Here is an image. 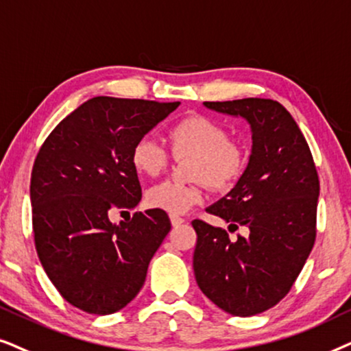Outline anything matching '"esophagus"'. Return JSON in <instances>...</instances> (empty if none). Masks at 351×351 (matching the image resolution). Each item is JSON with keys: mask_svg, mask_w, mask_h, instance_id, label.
<instances>
[{"mask_svg": "<svg viewBox=\"0 0 351 351\" xmlns=\"http://www.w3.org/2000/svg\"><path fill=\"white\" fill-rule=\"evenodd\" d=\"M170 221L173 226H180V224L184 223V218L178 217V215H170Z\"/></svg>", "mask_w": 351, "mask_h": 351, "instance_id": "34e87169", "label": "esophagus"}]
</instances>
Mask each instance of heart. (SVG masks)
Instances as JSON below:
<instances>
[{"label": "heart", "mask_w": 351, "mask_h": 351, "mask_svg": "<svg viewBox=\"0 0 351 351\" xmlns=\"http://www.w3.org/2000/svg\"><path fill=\"white\" fill-rule=\"evenodd\" d=\"M170 138L176 156L194 157L191 163V178L197 181L191 184L163 181L152 186L146 193V202L151 208L171 215L186 213L205 199V181L215 189H230L245 170L244 147L231 141L224 125L207 115L184 117L173 125ZM168 160L170 154L154 134H143L133 144V167L143 175H160Z\"/></svg>", "instance_id": "b5f03b06"}]
</instances>
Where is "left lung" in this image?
Instances as JSON below:
<instances>
[{
    "label": "left lung",
    "mask_w": 351,
    "mask_h": 351,
    "mask_svg": "<svg viewBox=\"0 0 351 351\" xmlns=\"http://www.w3.org/2000/svg\"><path fill=\"white\" fill-rule=\"evenodd\" d=\"M250 127L244 173L207 212L244 226L231 241L221 228L194 219L195 281L204 295L232 316H254L286 297L310 255L316 236L319 180L310 147L292 115L273 99L204 102Z\"/></svg>",
    "instance_id": "8db88e82"
}]
</instances>
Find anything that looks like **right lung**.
<instances>
[{
  "label": "right lung",
  "mask_w": 351,
  "mask_h": 351,
  "mask_svg": "<svg viewBox=\"0 0 351 351\" xmlns=\"http://www.w3.org/2000/svg\"><path fill=\"white\" fill-rule=\"evenodd\" d=\"M178 106L93 97L60 121L35 158L30 200L38 258L60 295L83 311L110 315L127 306L170 231L162 210L119 224L109 217L141 202L133 144Z\"/></svg>",
  "instance_id": "obj_1"
}]
</instances>
